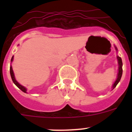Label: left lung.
Listing matches in <instances>:
<instances>
[{
    "label": "left lung",
    "instance_id": "left-lung-1",
    "mask_svg": "<svg viewBox=\"0 0 132 132\" xmlns=\"http://www.w3.org/2000/svg\"><path fill=\"white\" fill-rule=\"evenodd\" d=\"M116 50H117V48L116 47ZM117 59L118 61V65H119V69H118V77H117V79L115 81V82L114 83L113 85V88H115L116 87V85H118V83L119 82V81L120 80L121 77H122V61L121 57H117Z\"/></svg>",
    "mask_w": 132,
    "mask_h": 132
}]
</instances>
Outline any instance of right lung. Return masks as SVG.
<instances>
[{"label":"right lung","instance_id":"obj_1","mask_svg":"<svg viewBox=\"0 0 132 132\" xmlns=\"http://www.w3.org/2000/svg\"><path fill=\"white\" fill-rule=\"evenodd\" d=\"M13 61V57H12L11 59V61ZM10 76H11L12 80V81H13L15 85H16V86H17V87H18V88H19L20 89L22 90V91L24 92V93H26V88L24 87H23V86H22L21 85H20V84L18 83L17 81H16V79H15L13 71H12V66H10Z\"/></svg>","mask_w":132,"mask_h":132}]
</instances>
